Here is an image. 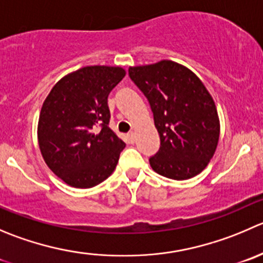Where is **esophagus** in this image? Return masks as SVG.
<instances>
[{"label": "esophagus", "instance_id": "obj_1", "mask_svg": "<svg viewBox=\"0 0 263 263\" xmlns=\"http://www.w3.org/2000/svg\"><path fill=\"white\" fill-rule=\"evenodd\" d=\"M127 137H128V141L131 142V144H134V142H135V134H134V132H129V134L127 135Z\"/></svg>", "mask_w": 263, "mask_h": 263}]
</instances>
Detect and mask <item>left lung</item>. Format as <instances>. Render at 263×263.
Instances as JSON below:
<instances>
[{
	"label": "left lung",
	"instance_id": "1",
	"mask_svg": "<svg viewBox=\"0 0 263 263\" xmlns=\"http://www.w3.org/2000/svg\"><path fill=\"white\" fill-rule=\"evenodd\" d=\"M129 78L146 96L160 137L149 162L172 180L199 175L216 152L220 119L212 96L190 69L172 60L129 67Z\"/></svg>",
	"mask_w": 263,
	"mask_h": 263
}]
</instances>
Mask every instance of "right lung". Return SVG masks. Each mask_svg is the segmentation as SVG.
I'll use <instances>...</instances> for the list:
<instances>
[{"label": "right lung", "instance_id": "add662e5", "mask_svg": "<svg viewBox=\"0 0 263 263\" xmlns=\"http://www.w3.org/2000/svg\"><path fill=\"white\" fill-rule=\"evenodd\" d=\"M121 67H85L61 78L38 119V145L46 164L69 186L90 189L116 170L126 144L109 128L108 96L123 80Z\"/></svg>", "mask_w": 263, "mask_h": 263}]
</instances>
